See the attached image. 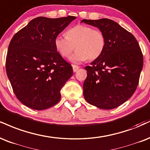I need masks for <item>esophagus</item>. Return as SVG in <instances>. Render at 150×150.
<instances>
[{
  "label": "esophagus",
  "mask_w": 150,
  "mask_h": 150,
  "mask_svg": "<svg viewBox=\"0 0 150 150\" xmlns=\"http://www.w3.org/2000/svg\"><path fill=\"white\" fill-rule=\"evenodd\" d=\"M79 68H80V67H79V66H75V65H73V72H76L77 70L79 69Z\"/></svg>",
  "instance_id": "obj_1"
}]
</instances>
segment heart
<instances>
[{"instance_id":"obj_1","label":"heart","mask_w":150,"mask_h":150,"mask_svg":"<svg viewBox=\"0 0 150 150\" xmlns=\"http://www.w3.org/2000/svg\"><path fill=\"white\" fill-rule=\"evenodd\" d=\"M54 46L63 57H68L75 48L77 50L69 57V61L80 64L87 59L95 60L102 54L105 47V37L101 30L80 24L68 29L66 37L57 36Z\"/></svg>"}]
</instances>
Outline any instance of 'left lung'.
Segmentation results:
<instances>
[{
  "instance_id": "obj_1",
  "label": "left lung",
  "mask_w": 150,
  "mask_h": 150,
  "mask_svg": "<svg viewBox=\"0 0 150 150\" xmlns=\"http://www.w3.org/2000/svg\"><path fill=\"white\" fill-rule=\"evenodd\" d=\"M105 37L102 54L84 68L87 71L83 94L89 104L104 110L121 105L138 86L143 57L136 38L119 23L108 19H83Z\"/></svg>"
}]
</instances>
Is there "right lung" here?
Listing matches in <instances>:
<instances>
[{
	"mask_svg": "<svg viewBox=\"0 0 150 150\" xmlns=\"http://www.w3.org/2000/svg\"><path fill=\"white\" fill-rule=\"evenodd\" d=\"M75 19L35 18L12 38L6 73L16 96L24 105L42 110L60 100L61 89L73 71L56 50L54 39Z\"/></svg>",
	"mask_w": 150,
	"mask_h": 150,
	"instance_id": "right-lung-1",
	"label": "right lung"
}]
</instances>
